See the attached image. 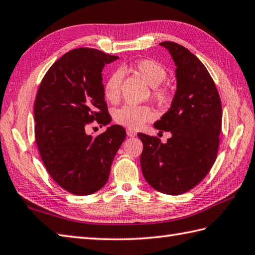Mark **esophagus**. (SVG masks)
Listing matches in <instances>:
<instances>
[{
  "mask_svg": "<svg viewBox=\"0 0 255 255\" xmlns=\"http://www.w3.org/2000/svg\"><path fill=\"white\" fill-rule=\"evenodd\" d=\"M136 132H134L133 130H131V129H127V136L128 137H134L136 136Z\"/></svg>",
  "mask_w": 255,
  "mask_h": 255,
  "instance_id": "obj_1",
  "label": "esophagus"
}]
</instances>
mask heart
<instances>
[{
	"mask_svg": "<svg viewBox=\"0 0 255 255\" xmlns=\"http://www.w3.org/2000/svg\"><path fill=\"white\" fill-rule=\"evenodd\" d=\"M134 71L141 77L147 84H149L151 90V95L155 102L162 103L166 102L170 96V90L166 85L161 83L166 79V69L151 59H143L134 63ZM123 82V72L121 70L114 71L107 78L104 84V96L111 103H116L121 96ZM153 113L149 106L144 105H124L114 113V121L124 127L138 129L142 127L145 123L152 121Z\"/></svg>",
	"mask_w": 255,
	"mask_h": 255,
	"instance_id": "b5f03b06",
	"label": "heart"
}]
</instances>
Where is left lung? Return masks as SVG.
<instances>
[{
    "label": "left lung",
    "mask_w": 255,
    "mask_h": 255,
    "mask_svg": "<svg viewBox=\"0 0 255 255\" xmlns=\"http://www.w3.org/2000/svg\"><path fill=\"white\" fill-rule=\"evenodd\" d=\"M165 47L176 66V92L170 110L154 123L172 137L162 143L158 137L138 133L143 143L140 156L145 181L158 192L180 195L208 174L217 158L223 121L221 101L213 78L199 59L172 41Z\"/></svg>",
    "instance_id": "1"
}]
</instances>
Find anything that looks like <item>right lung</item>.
Masks as SVG:
<instances>
[{
    "label": "right lung",
    "instance_id": "right-lung-1",
    "mask_svg": "<svg viewBox=\"0 0 255 255\" xmlns=\"http://www.w3.org/2000/svg\"><path fill=\"white\" fill-rule=\"evenodd\" d=\"M117 59L93 48L69 51L49 68L36 95L35 139L42 163L59 186L79 196L105 185L126 138L119 125L95 137L86 133L93 122L105 126L112 121L102 71Z\"/></svg>",
    "mask_w": 255,
    "mask_h": 255
}]
</instances>
